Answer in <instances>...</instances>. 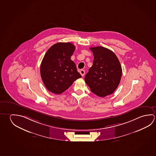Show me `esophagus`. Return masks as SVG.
Listing matches in <instances>:
<instances>
[{"label":"esophagus","instance_id":"esophagus-1","mask_svg":"<svg viewBox=\"0 0 156 156\" xmlns=\"http://www.w3.org/2000/svg\"><path fill=\"white\" fill-rule=\"evenodd\" d=\"M80 74L82 75V76H84L85 74L84 70H83V69H81V70L80 71Z\"/></svg>","mask_w":156,"mask_h":156}]
</instances>
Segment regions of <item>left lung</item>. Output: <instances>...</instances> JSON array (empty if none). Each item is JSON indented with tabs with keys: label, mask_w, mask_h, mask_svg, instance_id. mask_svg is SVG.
I'll return each instance as SVG.
<instances>
[{
	"label": "left lung",
	"mask_w": 156,
	"mask_h": 156,
	"mask_svg": "<svg viewBox=\"0 0 156 156\" xmlns=\"http://www.w3.org/2000/svg\"><path fill=\"white\" fill-rule=\"evenodd\" d=\"M90 49L94 60L85 77V82L98 96L104 97L112 94L122 76V67L118 57L110 49L103 47Z\"/></svg>",
	"instance_id": "left-lung-1"
}]
</instances>
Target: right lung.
I'll use <instances>...</instances> for the list:
<instances>
[{
  "label": "right lung",
  "mask_w": 156,
  "mask_h": 156,
  "mask_svg": "<svg viewBox=\"0 0 156 156\" xmlns=\"http://www.w3.org/2000/svg\"><path fill=\"white\" fill-rule=\"evenodd\" d=\"M75 46L69 42H59L51 47L45 54L40 66L41 77L49 91L60 94L73 82L81 78L71 56Z\"/></svg>",
  "instance_id": "add662e5"
}]
</instances>
